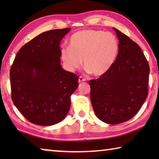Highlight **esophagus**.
Instances as JSON below:
<instances>
[{
    "label": "esophagus",
    "mask_w": 159,
    "mask_h": 159,
    "mask_svg": "<svg viewBox=\"0 0 159 159\" xmlns=\"http://www.w3.org/2000/svg\"><path fill=\"white\" fill-rule=\"evenodd\" d=\"M86 79H85V78H83L82 76H79V82L80 83V82H83V81H85Z\"/></svg>",
    "instance_id": "obj_1"
}]
</instances>
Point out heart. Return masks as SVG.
Segmentation results:
<instances>
[{
    "label": "heart",
    "mask_w": 159,
    "mask_h": 159,
    "mask_svg": "<svg viewBox=\"0 0 159 159\" xmlns=\"http://www.w3.org/2000/svg\"><path fill=\"white\" fill-rule=\"evenodd\" d=\"M70 46L61 50V58L70 71L82 62L88 71L100 76L108 71L115 62L118 52V42L111 32L86 29L72 35Z\"/></svg>",
    "instance_id": "obj_1"
}]
</instances>
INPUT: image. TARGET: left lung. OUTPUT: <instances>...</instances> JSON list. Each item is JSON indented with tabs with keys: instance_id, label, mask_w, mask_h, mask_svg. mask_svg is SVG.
Returning a JSON list of instances; mask_svg holds the SVG:
<instances>
[{
	"instance_id": "left-lung-1",
	"label": "left lung",
	"mask_w": 159,
	"mask_h": 159,
	"mask_svg": "<svg viewBox=\"0 0 159 159\" xmlns=\"http://www.w3.org/2000/svg\"><path fill=\"white\" fill-rule=\"evenodd\" d=\"M118 53L108 71L90 80V99L99 120L118 124L133 118L148 95L149 66L140 47L114 28Z\"/></svg>"
}]
</instances>
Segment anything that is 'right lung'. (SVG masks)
<instances>
[{
	"mask_svg": "<svg viewBox=\"0 0 159 159\" xmlns=\"http://www.w3.org/2000/svg\"><path fill=\"white\" fill-rule=\"evenodd\" d=\"M70 28L43 32L24 45L10 68L13 103L29 121L52 125L69 112L79 76L61 66L60 41Z\"/></svg>",
	"mask_w": 159,
	"mask_h": 159,
	"instance_id": "add662e5",
	"label": "right lung"
}]
</instances>
